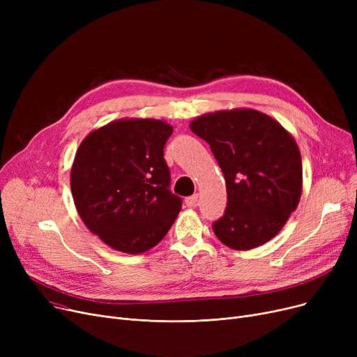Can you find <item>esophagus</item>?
Listing matches in <instances>:
<instances>
[{
	"instance_id": "obj_1",
	"label": "esophagus",
	"mask_w": 357,
	"mask_h": 357,
	"mask_svg": "<svg viewBox=\"0 0 357 357\" xmlns=\"http://www.w3.org/2000/svg\"><path fill=\"white\" fill-rule=\"evenodd\" d=\"M197 202H198V194H194V195H191V197H186V198H185L186 207H195Z\"/></svg>"
}]
</instances>
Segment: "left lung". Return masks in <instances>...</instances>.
Listing matches in <instances>:
<instances>
[{
    "instance_id": "1",
    "label": "left lung",
    "mask_w": 357,
    "mask_h": 357,
    "mask_svg": "<svg viewBox=\"0 0 357 357\" xmlns=\"http://www.w3.org/2000/svg\"><path fill=\"white\" fill-rule=\"evenodd\" d=\"M191 130L210 144L227 188V207L213 222L230 249L265 245L285 226L301 198L299 149L278 121L256 109L205 114Z\"/></svg>"
}]
</instances>
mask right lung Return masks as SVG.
Segmentation results:
<instances>
[{
  "instance_id": "add662e5",
  "label": "right lung",
  "mask_w": 357,
  "mask_h": 357,
  "mask_svg": "<svg viewBox=\"0 0 357 357\" xmlns=\"http://www.w3.org/2000/svg\"><path fill=\"white\" fill-rule=\"evenodd\" d=\"M174 128L150 119L120 120L89 133L75 155L70 190L91 233L137 255L172 227L182 198L172 194L163 149Z\"/></svg>"
}]
</instances>
